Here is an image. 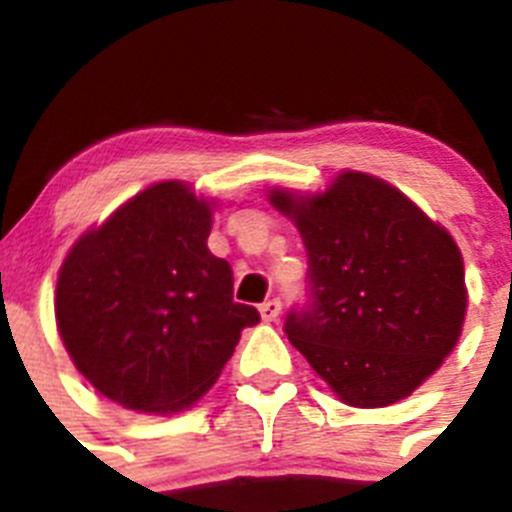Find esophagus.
Listing matches in <instances>:
<instances>
[{
    "instance_id": "1",
    "label": "esophagus",
    "mask_w": 512,
    "mask_h": 512,
    "mask_svg": "<svg viewBox=\"0 0 512 512\" xmlns=\"http://www.w3.org/2000/svg\"><path fill=\"white\" fill-rule=\"evenodd\" d=\"M279 312H282V300H279V297H271V300H266L264 305H261V318H264L266 323H274V320L279 318Z\"/></svg>"
}]
</instances>
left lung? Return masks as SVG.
Segmentation results:
<instances>
[{"mask_svg":"<svg viewBox=\"0 0 512 512\" xmlns=\"http://www.w3.org/2000/svg\"><path fill=\"white\" fill-rule=\"evenodd\" d=\"M269 200L295 220L307 251L305 302L284 320L292 346L348 405L408 397L459 341L467 289L454 238L359 171L315 197Z\"/></svg>","mask_w":512,"mask_h":512,"instance_id":"left-lung-1","label":"left lung"}]
</instances>
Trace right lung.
Returning a JSON list of instances; mask_svg holds the SVG:
<instances>
[{"instance_id": "obj_1", "label": "right lung", "mask_w": 512, "mask_h": 512, "mask_svg": "<svg viewBox=\"0 0 512 512\" xmlns=\"http://www.w3.org/2000/svg\"><path fill=\"white\" fill-rule=\"evenodd\" d=\"M212 212L182 182L135 194L79 238L58 274L56 320L94 390L138 413H176L210 390L259 310L233 300L212 256Z\"/></svg>"}]
</instances>
